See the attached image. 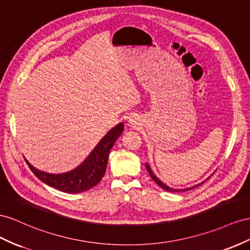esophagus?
Returning a JSON list of instances; mask_svg holds the SVG:
<instances>
[{"label": "esophagus", "mask_w": 250, "mask_h": 250, "mask_svg": "<svg viewBox=\"0 0 250 250\" xmlns=\"http://www.w3.org/2000/svg\"><path fill=\"white\" fill-rule=\"evenodd\" d=\"M132 125H133V124H132Z\"/></svg>", "instance_id": "1"}]
</instances>
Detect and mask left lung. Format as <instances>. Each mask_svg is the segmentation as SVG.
Listing matches in <instances>:
<instances>
[{
	"mask_svg": "<svg viewBox=\"0 0 250 250\" xmlns=\"http://www.w3.org/2000/svg\"><path fill=\"white\" fill-rule=\"evenodd\" d=\"M146 169H147V172H148V174H149V176L152 177V179L159 185L160 188H162L163 189H166V190H167V191H173V192H176V191H179V189H174V188H168V187H167L166 184H163L158 178H157L154 174H153V172L151 170V168H149V167H148V165H146ZM183 190H188V188L187 189H183Z\"/></svg>",
	"mask_w": 250,
	"mask_h": 250,
	"instance_id": "1",
	"label": "left lung"
}]
</instances>
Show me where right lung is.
<instances>
[{"label":"right lung","instance_id":"1","mask_svg":"<svg viewBox=\"0 0 250 250\" xmlns=\"http://www.w3.org/2000/svg\"><path fill=\"white\" fill-rule=\"evenodd\" d=\"M124 131V124H119L105 135L99 141L96 147L92 151L89 157L82 165L75 169L66 174L52 175L41 172L34 168L29 162H27L32 173L37 176L40 180L48 184L49 187L54 188L63 192L70 194H78L85 190H89L102 180L105 173L106 163L110 149L115 144L116 139Z\"/></svg>","mask_w":250,"mask_h":250}]
</instances>
